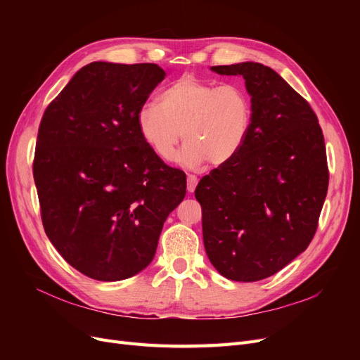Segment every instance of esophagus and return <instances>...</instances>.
Returning <instances> with one entry per match:
<instances>
[{"instance_id":"1","label":"esophagus","mask_w":360,"mask_h":360,"mask_svg":"<svg viewBox=\"0 0 360 360\" xmlns=\"http://www.w3.org/2000/svg\"><path fill=\"white\" fill-rule=\"evenodd\" d=\"M197 184H198V179L192 176V174H189L188 176V192H193L195 188H197Z\"/></svg>"}]
</instances>
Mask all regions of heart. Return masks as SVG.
Instances as JSON below:
<instances>
[{"mask_svg": "<svg viewBox=\"0 0 360 360\" xmlns=\"http://www.w3.org/2000/svg\"><path fill=\"white\" fill-rule=\"evenodd\" d=\"M252 122V103L238 84L217 85L192 75L171 82L138 110V132L163 160H172L179 143L186 141L180 162L197 168L205 160L225 165L242 150Z\"/></svg>", "mask_w": 360, "mask_h": 360, "instance_id": "1", "label": "heart"}]
</instances>
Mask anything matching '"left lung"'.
Listing matches in <instances>:
<instances>
[{"mask_svg":"<svg viewBox=\"0 0 360 360\" xmlns=\"http://www.w3.org/2000/svg\"><path fill=\"white\" fill-rule=\"evenodd\" d=\"M210 69L245 79L252 122L238 155L195 189L204 248L226 279L261 281L317 231L329 186L324 138L309 103L274 69L254 61Z\"/></svg>","mask_w":360,"mask_h":360,"instance_id":"8db88e82","label":"left lung"}]
</instances>
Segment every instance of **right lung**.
Masks as SVG:
<instances>
[{
  "instance_id": "right-lung-1",
  "label": "right lung",
  "mask_w": 360,
  "mask_h": 360,
  "mask_svg": "<svg viewBox=\"0 0 360 360\" xmlns=\"http://www.w3.org/2000/svg\"><path fill=\"white\" fill-rule=\"evenodd\" d=\"M163 78L158 64L94 61L43 114L32 163L43 228L89 278L122 281L144 270L186 195V174L165 165L136 126Z\"/></svg>"
}]
</instances>
